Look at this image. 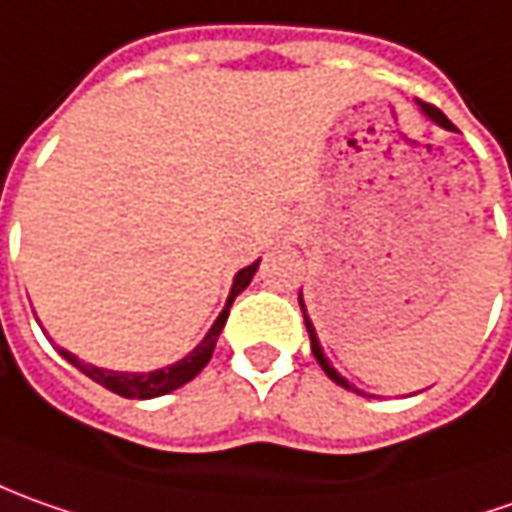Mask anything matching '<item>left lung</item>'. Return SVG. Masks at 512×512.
<instances>
[{"mask_svg":"<svg viewBox=\"0 0 512 512\" xmlns=\"http://www.w3.org/2000/svg\"><path fill=\"white\" fill-rule=\"evenodd\" d=\"M419 107H422V113L428 115V118H431V121H436V124H439V127H445V130H456V127H453V124H450V118H448V115L442 113V110H439V107H433V104H428V101H419ZM297 300H300V309H303V317H306V328H309L311 354H314V360L320 362V368H323V371H326L328 379H334V382H337V385H343V388H348V391H357V394H362L360 388H354V385H351V382H348V379L340 377V374H337V371H334V368H331V362L326 360V354H323V348H320V340H317V334H314V326H311L309 314H306V303H303V294H300V297H297ZM362 397H365V394H362Z\"/></svg>","mask_w":512,"mask_h":512,"instance_id":"obj_1","label":"left lung"}]
</instances>
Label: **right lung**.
<instances>
[{
	"instance_id": "1",
	"label": "right lung",
	"mask_w": 512,
	"mask_h": 512,
	"mask_svg": "<svg viewBox=\"0 0 512 512\" xmlns=\"http://www.w3.org/2000/svg\"><path fill=\"white\" fill-rule=\"evenodd\" d=\"M257 266H260V260L252 263V266H246V269H240V272L235 274V283H232V291H229L226 309H223L221 317L215 320V326L209 328V334L203 337V343L198 345L189 357H184L181 362H175V365H169V368L150 371V374H121V371H107V368H96V365H84V362H79V357H73V354H70V351H64V348H59V354H62L67 362H73L79 371H84L87 377L96 379L98 385H104L107 391L118 394V397H127V399L164 397V394H169V391H175V388L186 385L189 379L198 377L203 368H206V362L212 360V351H215L218 337H221L223 326H226V317H229V306H232V300L238 297L240 291L252 283Z\"/></svg>"
}]
</instances>
